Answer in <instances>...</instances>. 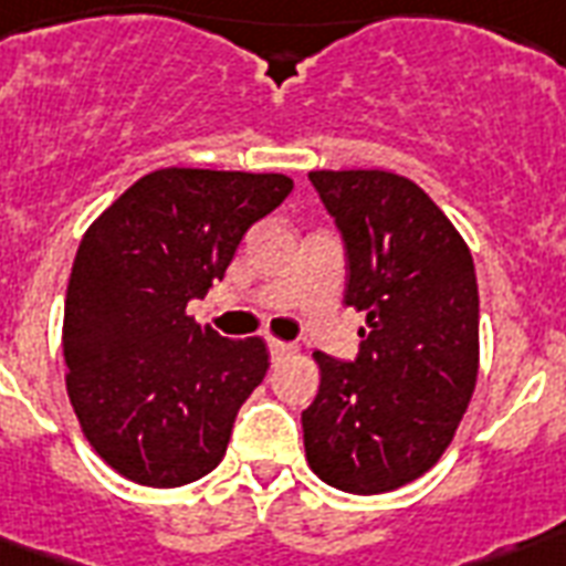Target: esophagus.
Here are the masks:
<instances>
[{
    "mask_svg": "<svg viewBox=\"0 0 566 566\" xmlns=\"http://www.w3.org/2000/svg\"><path fill=\"white\" fill-rule=\"evenodd\" d=\"M269 352H271V357H274V360H289V357H295L297 348H295V345H289V343H280V339H271Z\"/></svg>",
    "mask_w": 566,
    "mask_h": 566,
    "instance_id": "34e87169",
    "label": "esophagus"
}]
</instances>
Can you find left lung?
<instances>
[{
    "mask_svg": "<svg viewBox=\"0 0 566 566\" xmlns=\"http://www.w3.org/2000/svg\"><path fill=\"white\" fill-rule=\"evenodd\" d=\"M343 230L345 304L366 315L357 363L315 352L304 413L310 470L375 496L416 481L454 440L479 378V283L454 223L389 170H313Z\"/></svg>",
    "mask_w": 566,
    "mask_h": 566,
    "instance_id": "left-lung-1",
    "label": "left lung"
}]
</instances>
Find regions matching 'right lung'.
<instances>
[{
  "instance_id": "obj_1",
  "label": "right lung",
  "mask_w": 566,
  "mask_h": 566,
  "mask_svg": "<svg viewBox=\"0 0 566 566\" xmlns=\"http://www.w3.org/2000/svg\"><path fill=\"white\" fill-rule=\"evenodd\" d=\"M292 186L286 174L161 168L82 235L64 301V380L85 440L124 479L182 488L221 463L269 348L260 336H218L186 306Z\"/></svg>"
}]
</instances>
